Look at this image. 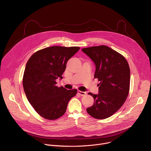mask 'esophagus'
Masks as SVG:
<instances>
[{
  "label": "esophagus",
  "instance_id": "esophagus-1",
  "mask_svg": "<svg viewBox=\"0 0 151 151\" xmlns=\"http://www.w3.org/2000/svg\"><path fill=\"white\" fill-rule=\"evenodd\" d=\"M78 94H79V95H81V96H84V95H86V92H85L81 91H79V90L78 91Z\"/></svg>",
  "mask_w": 151,
  "mask_h": 151
}]
</instances>
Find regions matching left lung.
I'll use <instances>...</instances> for the list:
<instances>
[{
    "label": "left lung",
    "mask_w": 151,
    "mask_h": 151,
    "mask_svg": "<svg viewBox=\"0 0 151 151\" xmlns=\"http://www.w3.org/2000/svg\"><path fill=\"white\" fill-rule=\"evenodd\" d=\"M96 66L94 78L99 83L98 95L91 92L94 103L86 109L92 117L103 120L117 112L123 105L130 89V71L125 58L106 45L82 49Z\"/></svg>",
    "instance_id": "left-lung-1"
}]
</instances>
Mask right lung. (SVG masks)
I'll return each mask as SVG.
<instances>
[{"label": "right lung", "mask_w": 151, "mask_h": 151, "mask_svg": "<svg viewBox=\"0 0 151 151\" xmlns=\"http://www.w3.org/2000/svg\"><path fill=\"white\" fill-rule=\"evenodd\" d=\"M80 49L79 47L52 46L34 53L28 60L22 85L28 101L42 117L54 120L66 112L69 100L77 89L56 86L62 79L66 63Z\"/></svg>", "instance_id": "1"}]
</instances>
